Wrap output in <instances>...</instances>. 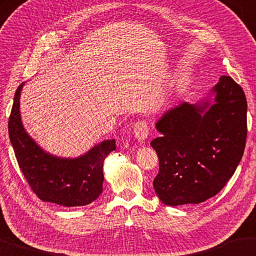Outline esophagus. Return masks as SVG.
Returning <instances> with one entry per match:
<instances>
[{"mask_svg": "<svg viewBox=\"0 0 256 256\" xmlns=\"http://www.w3.org/2000/svg\"><path fill=\"white\" fill-rule=\"evenodd\" d=\"M132 132L140 142L145 140L148 136V124H146L145 121H138V122H136L135 126H134Z\"/></svg>", "mask_w": 256, "mask_h": 256, "instance_id": "esophagus-1", "label": "esophagus"}]
</instances>
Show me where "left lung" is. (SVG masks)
Masks as SVG:
<instances>
[{
    "label": "left lung",
    "mask_w": 256,
    "mask_h": 256,
    "mask_svg": "<svg viewBox=\"0 0 256 256\" xmlns=\"http://www.w3.org/2000/svg\"><path fill=\"white\" fill-rule=\"evenodd\" d=\"M246 112L244 90L222 76L198 102L164 113L156 124L162 135L150 142L160 163L153 187L163 204H200L222 190L244 154Z\"/></svg>",
    "instance_id": "obj_1"
}]
</instances>
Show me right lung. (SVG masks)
<instances>
[{
	"label": "right lung",
	"instance_id": "obj_1",
	"mask_svg": "<svg viewBox=\"0 0 256 256\" xmlns=\"http://www.w3.org/2000/svg\"><path fill=\"white\" fill-rule=\"evenodd\" d=\"M18 87L9 118V137L16 161L32 192L44 200L64 206H84L103 190V166L116 150V140H106L76 158H62L37 144L24 127Z\"/></svg>",
	"mask_w": 256,
	"mask_h": 256
}]
</instances>
